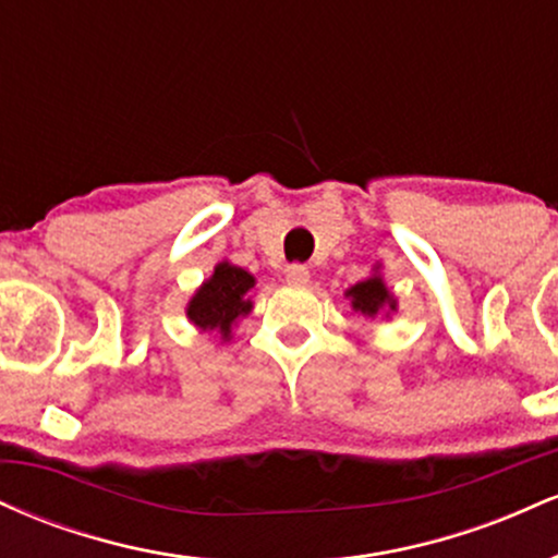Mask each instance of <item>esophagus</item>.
I'll return each mask as SVG.
<instances>
[{
  "instance_id": "34e87169",
  "label": "esophagus",
  "mask_w": 558,
  "mask_h": 558,
  "mask_svg": "<svg viewBox=\"0 0 558 558\" xmlns=\"http://www.w3.org/2000/svg\"><path fill=\"white\" fill-rule=\"evenodd\" d=\"M286 283L293 288H301L310 283V267L304 265H288L286 267Z\"/></svg>"
}]
</instances>
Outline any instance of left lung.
I'll return each instance as SVG.
<instances>
[{
    "mask_svg": "<svg viewBox=\"0 0 558 558\" xmlns=\"http://www.w3.org/2000/svg\"><path fill=\"white\" fill-rule=\"evenodd\" d=\"M343 296L351 301V310H354L356 315L367 319H375V317L388 319L393 312H399V299L393 296V291H390L386 280H383L380 265L373 267V275H369V278H364L360 283L345 288Z\"/></svg>",
    "mask_w": 558,
    "mask_h": 558,
    "instance_id": "left-lung-1",
    "label": "left lung"
}]
</instances>
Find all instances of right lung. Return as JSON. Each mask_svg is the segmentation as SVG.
Returning a JSON list of instances; mask_svg holds the SVG:
<instances>
[{"label": "right lung", "mask_w": 558, "mask_h": 558, "mask_svg": "<svg viewBox=\"0 0 558 558\" xmlns=\"http://www.w3.org/2000/svg\"><path fill=\"white\" fill-rule=\"evenodd\" d=\"M257 278L233 262H217L213 275L196 288L194 296L185 304V317L202 332H217L222 343L233 338V328L241 317H246L254 310L252 299L246 296L252 291Z\"/></svg>", "instance_id": "1"}]
</instances>
